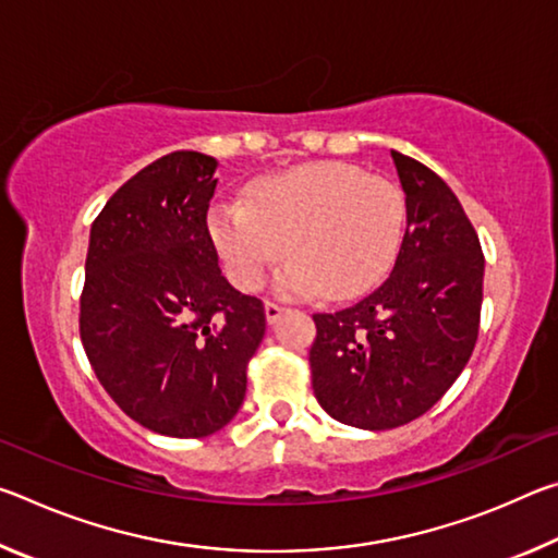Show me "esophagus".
Returning <instances> with one entry per match:
<instances>
[{"instance_id": "34e87169", "label": "esophagus", "mask_w": 558, "mask_h": 558, "mask_svg": "<svg viewBox=\"0 0 558 558\" xmlns=\"http://www.w3.org/2000/svg\"><path fill=\"white\" fill-rule=\"evenodd\" d=\"M282 315H286V307L278 305V302H272V300H266V319L270 325L278 323Z\"/></svg>"}]
</instances>
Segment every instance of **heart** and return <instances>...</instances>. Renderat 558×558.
<instances>
[{"mask_svg": "<svg viewBox=\"0 0 558 558\" xmlns=\"http://www.w3.org/2000/svg\"><path fill=\"white\" fill-rule=\"evenodd\" d=\"M403 231L401 189L344 162L292 167L253 184L245 202L209 211L214 248L243 292H256L286 253V295H359L391 270Z\"/></svg>", "mask_w": 558, "mask_h": 558, "instance_id": "b5f03b06", "label": "heart"}]
</instances>
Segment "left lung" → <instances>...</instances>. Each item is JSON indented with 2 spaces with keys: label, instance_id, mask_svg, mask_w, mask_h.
Returning <instances> with one entry per match:
<instances>
[{
  "label": "left lung",
  "instance_id": "1",
  "mask_svg": "<svg viewBox=\"0 0 558 558\" xmlns=\"http://www.w3.org/2000/svg\"><path fill=\"white\" fill-rule=\"evenodd\" d=\"M405 194L396 266L372 295L313 315V389L335 421L364 430L405 426L440 401L477 342L485 256L442 179L391 149Z\"/></svg>",
  "mask_w": 558,
  "mask_h": 558
}]
</instances>
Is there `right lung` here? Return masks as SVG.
I'll list each match as a JSON object with an SVG mask.
<instances>
[{
  "instance_id": "add662e5",
  "label": "right lung",
  "mask_w": 558,
  "mask_h": 558,
  "mask_svg": "<svg viewBox=\"0 0 558 558\" xmlns=\"http://www.w3.org/2000/svg\"><path fill=\"white\" fill-rule=\"evenodd\" d=\"M216 159L179 153L128 179L93 221L81 342L132 421L204 438L239 413L266 335L258 298L221 276L206 211Z\"/></svg>"
}]
</instances>
